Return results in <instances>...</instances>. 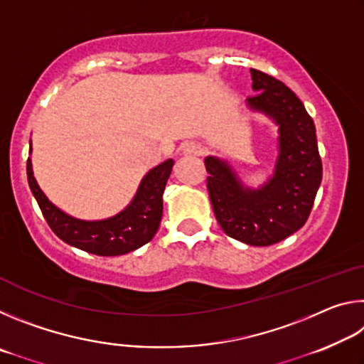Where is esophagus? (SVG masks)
Masks as SVG:
<instances>
[{"label":"esophagus","mask_w":364,"mask_h":364,"mask_svg":"<svg viewBox=\"0 0 364 364\" xmlns=\"http://www.w3.org/2000/svg\"><path fill=\"white\" fill-rule=\"evenodd\" d=\"M184 151L188 154H194V156H200V154H204V146L200 143H188L186 147H184Z\"/></svg>","instance_id":"34e87169"}]
</instances>
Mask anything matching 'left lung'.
Segmentation results:
<instances>
[{"label":"left lung","mask_w":364,"mask_h":364,"mask_svg":"<svg viewBox=\"0 0 364 364\" xmlns=\"http://www.w3.org/2000/svg\"><path fill=\"white\" fill-rule=\"evenodd\" d=\"M247 104L279 125V157L262 189L244 188L220 159L207 157V189L215 217L228 236L249 245H271L294 234L310 217L323 178L316 128L291 88L262 70L250 69Z\"/></svg>","instance_id":"1"}]
</instances>
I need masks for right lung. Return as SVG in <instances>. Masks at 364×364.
I'll use <instances>...</instances> for the list:
<instances>
[{
	"instance_id": "1",
	"label": "right lung",
	"mask_w": 364,
	"mask_h": 364,
	"mask_svg": "<svg viewBox=\"0 0 364 364\" xmlns=\"http://www.w3.org/2000/svg\"><path fill=\"white\" fill-rule=\"evenodd\" d=\"M171 167V159L154 167L141 181L132 204L115 217L101 221L72 218L53 205L35 181L30 159L27 160V178L43 217L59 239L90 254L115 257L141 247L156 236L164 212V189Z\"/></svg>"
}]
</instances>
